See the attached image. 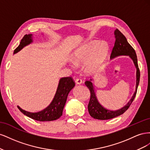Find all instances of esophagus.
I'll return each instance as SVG.
<instances>
[{
	"label": "esophagus",
	"mask_w": 150,
	"mask_h": 150,
	"mask_svg": "<svg viewBox=\"0 0 150 150\" xmlns=\"http://www.w3.org/2000/svg\"><path fill=\"white\" fill-rule=\"evenodd\" d=\"M75 82L76 84H81V83H82V80H81V79H76L75 80Z\"/></svg>",
	"instance_id": "1"
}]
</instances>
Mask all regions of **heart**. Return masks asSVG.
I'll return each mask as SVG.
<instances>
[{
	"label": "heart",
	"instance_id": "b5f03b06",
	"mask_svg": "<svg viewBox=\"0 0 150 150\" xmlns=\"http://www.w3.org/2000/svg\"><path fill=\"white\" fill-rule=\"evenodd\" d=\"M108 53V46L104 41H93L77 49L71 56V60L76 66L84 64L86 72L96 71L105 61ZM72 67H74L72 65Z\"/></svg>",
	"mask_w": 150,
	"mask_h": 150
}]
</instances>
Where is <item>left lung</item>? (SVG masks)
Returning <instances> with one entry per match:
<instances>
[{
	"label": "left lung",
	"mask_w": 150,
	"mask_h": 150,
	"mask_svg": "<svg viewBox=\"0 0 150 150\" xmlns=\"http://www.w3.org/2000/svg\"><path fill=\"white\" fill-rule=\"evenodd\" d=\"M115 42L114 47H113L110 58L112 59L119 56H128L133 60L134 66L137 68V84H136V90L132 98H131L129 101L122 108L116 111H111L108 109L104 108L101 104L99 103L97 97L96 96V93L94 91L93 84L92 83V79L89 81H86L85 85L87 86L90 91L91 97L88 104V108L89 115L94 119L106 120L114 118L123 113L128 110L130 105L133 101L137 92V89L139 83L140 78V72L138 64L137 56L136 54L134 49L132 46L127 41L125 36L122 34L121 32L116 29L115 31Z\"/></svg>",
	"instance_id": "1"
}]
</instances>
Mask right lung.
<instances>
[{
    "label": "right lung",
    "instance_id": "add662e5",
    "mask_svg": "<svg viewBox=\"0 0 150 150\" xmlns=\"http://www.w3.org/2000/svg\"><path fill=\"white\" fill-rule=\"evenodd\" d=\"M33 35L25 34L22 39L20 44L15 50L13 54H16L23 48L33 42ZM75 82L71 77H66L60 79L57 86L55 96L52 102L44 110L38 112H30L23 110L19 106V110L30 118L39 121H51L59 118L62 115L63 109L65 106L68 94L74 87Z\"/></svg>",
    "mask_w": 150,
    "mask_h": 150
}]
</instances>
